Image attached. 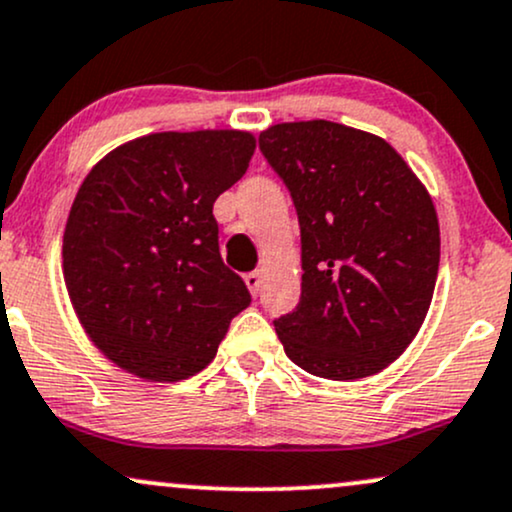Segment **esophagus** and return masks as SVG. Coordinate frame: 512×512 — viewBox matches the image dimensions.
<instances>
[{"mask_svg":"<svg viewBox=\"0 0 512 512\" xmlns=\"http://www.w3.org/2000/svg\"><path fill=\"white\" fill-rule=\"evenodd\" d=\"M244 282H246V285H249L251 294L261 292V273H258V270H251V273H246L244 275Z\"/></svg>","mask_w":512,"mask_h":512,"instance_id":"esophagus-1","label":"esophagus"}]
</instances>
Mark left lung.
I'll use <instances>...</instances> for the list:
<instances>
[{"mask_svg":"<svg viewBox=\"0 0 512 512\" xmlns=\"http://www.w3.org/2000/svg\"><path fill=\"white\" fill-rule=\"evenodd\" d=\"M258 148L302 234V297L273 321L285 354L330 381L378 374L407 350L434 297L431 196L393 146L345 124H275Z\"/></svg>","mask_w":512,"mask_h":512,"instance_id":"1","label":"left lung"}]
</instances>
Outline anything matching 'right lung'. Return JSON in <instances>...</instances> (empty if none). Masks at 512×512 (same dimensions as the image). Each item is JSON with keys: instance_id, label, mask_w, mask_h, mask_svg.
Returning <instances> with one entry per match:
<instances>
[{"instance_id": "right-lung-1", "label": "right lung", "mask_w": 512, "mask_h": 512, "mask_svg": "<svg viewBox=\"0 0 512 512\" xmlns=\"http://www.w3.org/2000/svg\"><path fill=\"white\" fill-rule=\"evenodd\" d=\"M246 131H162L102 158L64 230V282L78 321L114 364L182 381L213 362L251 304L222 263L213 203L249 170Z\"/></svg>"}]
</instances>
